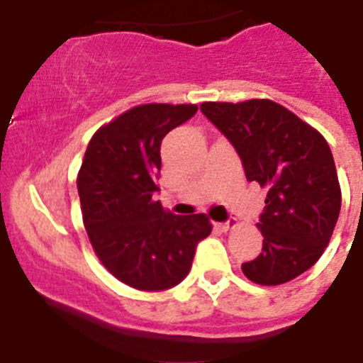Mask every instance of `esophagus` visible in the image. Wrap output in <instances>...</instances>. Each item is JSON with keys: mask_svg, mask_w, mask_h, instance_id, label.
I'll list each match as a JSON object with an SVG mask.
<instances>
[{"mask_svg": "<svg viewBox=\"0 0 363 363\" xmlns=\"http://www.w3.org/2000/svg\"><path fill=\"white\" fill-rule=\"evenodd\" d=\"M216 227L220 230H223V233H229V230H233L238 227V221L234 220V218H230V220L225 221V223H216Z\"/></svg>", "mask_w": 363, "mask_h": 363, "instance_id": "obj_1", "label": "esophagus"}]
</instances>
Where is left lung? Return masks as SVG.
I'll list each match as a JSON object with an SVG mask.
<instances>
[{
  "instance_id": "obj_1",
  "label": "left lung",
  "mask_w": 363,
  "mask_h": 363,
  "mask_svg": "<svg viewBox=\"0 0 363 363\" xmlns=\"http://www.w3.org/2000/svg\"><path fill=\"white\" fill-rule=\"evenodd\" d=\"M201 112L229 138L249 182L267 189L258 229L264 249L242 265L258 285H281L313 267L329 245L342 207L325 138L272 99L205 101Z\"/></svg>"
}]
</instances>
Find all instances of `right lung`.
I'll return each instance as SVG.
<instances>
[{
	"instance_id": "right-lung-1",
	"label": "right lung",
	"mask_w": 363,
	"mask_h": 363,
	"mask_svg": "<svg viewBox=\"0 0 363 363\" xmlns=\"http://www.w3.org/2000/svg\"><path fill=\"white\" fill-rule=\"evenodd\" d=\"M192 104H143L101 125L79 167L78 194L91 245L104 267L140 291H163L191 271L205 214L176 216L152 198L169 130L196 114Z\"/></svg>"
}]
</instances>
